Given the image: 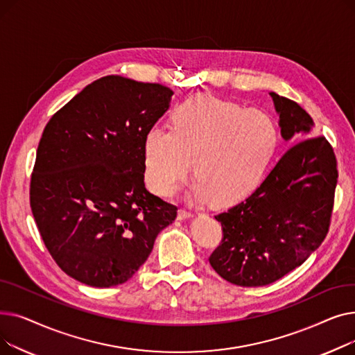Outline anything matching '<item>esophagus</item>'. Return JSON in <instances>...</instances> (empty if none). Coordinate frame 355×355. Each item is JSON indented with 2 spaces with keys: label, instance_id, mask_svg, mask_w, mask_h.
I'll return each instance as SVG.
<instances>
[{
  "label": "esophagus",
  "instance_id": "obj_1",
  "mask_svg": "<svg viewBox=\"0 0 355 355\" xmlns=\"http://www.w3.org/2000/svg\"><path fill=\"white\" fill-rule=\"evenodd\" d=\"M193 217V213L191 211H187V210H178V214H177V218L178 220H185V218H190Z\"/></svg>",
  "mask_w": 355,
  "mask_h": 355
}]
</instances>
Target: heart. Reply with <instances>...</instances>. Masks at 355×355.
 Returning a JSON list of instances; mask_svg holds the SVG:
<instances>
[{
	"instance_id": "obj_1",
	"label": "heart",
	"mask_w": 355,
	"mask_h": 355,
	"mask_svg": "<svg viewBox=\"0 0 355 355\" xmlns=\"http://www.w3.org/2000/svg\"><path fill=\"white\" fill-rule=\"evenodd\" d=\"M277 142V126L266 112L196 95L171 110L170 129H146L145 182L157 196L170 197L190 174L193 161L198 177L193 185L196 200L236 202L262 182Z\"/></svg>"
}]
</instances>
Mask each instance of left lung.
Segmentation results:
<instances>
[{
	"label": "left lung",
	"mask_w": 355,
	"mask_h": 355,
	"mask_svg": "<svg viewBox=\"0 0 355 355\" xmlns=\"http://www.w3.org/2000/svg\"><path fill=\"white\" fill-rule=\"evenodd\" d=\"M270 96L284 139L296 144L246 200L216 216L223 239L209 259L223 279L246 288L279 281L321 246L338 181L331 144L325 137L307 138L313 122L306 110L273 92Z\"/></svg>",
	"instance_id": "left-lung-1"
}]
</instances>
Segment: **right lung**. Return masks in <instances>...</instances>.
I'll use <instances>...</instances> for the list:
<instances>
[{
	"label": "right lung",
	"mask_w": 355,
	"mask_h": 355,
	"mask_svg": "<svg viewBox=\"0 0 355 355\" xmlns=\"http://www.w3.org/2000/svg\"><path fill=\"white\" fill-rule=\"evenodd\" d=\"M173 90L122 76L87 85L46 125L30 181L44 245L76 281L110 288L145 263L177 207L144 184L142 142Z\"/></svg>",
	"instance_id": "add662e5"
}]
</instances>
